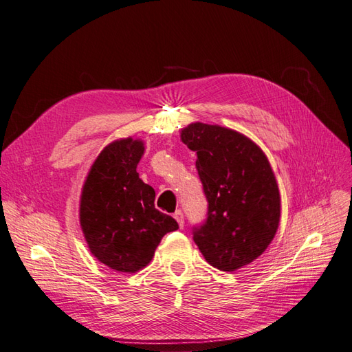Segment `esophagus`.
<instances>
[{"label": "esophagus", "mask_w": 352, "mask_h": 352, "mask_svg": "<svg viewBox=\"0 0 352 352\" xmlns=\"http://www.w3.org/2000/svg\"><path fill=\"white\" fill-rule=\"evenodd\" d=\"M175 219H176V221L179 223V226L180 228H184V225H185V219H184V212L182 211H180V210H177L176 212H175Z\"/></svg>", "instance_id": "esophagus-1"}]
</instances>
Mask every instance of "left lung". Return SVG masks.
<instances>
[{
    "instance_id": "left-lung-1",
    "label": "left lung",
    "mask_w": 352,
    "mask_h": 352,
    "mask_svg": "<svg viewBox=\"0 0 352 352\" xmlns=\"http://www.w3.org/2000/svg\"><path fill=\"white\" fill-rule=\"evenodd\" d=\"M180 140L197 153V170L208 201L194 241L221 272H235L267 250L279 228L280 194L261 148L219 124L190 123Z\"/></svg>"
}]
</instances>
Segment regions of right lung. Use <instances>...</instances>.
Returning a JSON list of instances; mask_svg holds the SVG:
<instances>
[{
	"label": "right lung",
	"mask_w": 352,
	"mask_h": 352,
	"mask_svg": "<svg viewBox=\"0 0 352 352\" xmlns=\"http://www.w3.org/2000/svg\"><path fill=\"white\" fill-rule=\"evenodd\" d=\"M144 151V142L132 138L109 144L82 188L85 241L95 258L119 273L142 270L166 233L179 229L172 216L155 208V190L136 172Z\"/></svg>",
	"instance_id": "right-lung-1"
}]
</instances>
